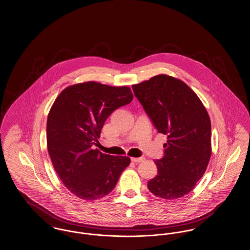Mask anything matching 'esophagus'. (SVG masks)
Wrapping results in <instances>:
<instances>
[{
	"label": "esophagus",
	"mask_w": 250,
	"mask_h": 250,
	"mask_svg": "<svg viewBox=\"0 0 250 250\" xmlns=\"http://www.w3.org/2000/svg\"><path fill=\"white\" fill-rule=\"evenodd\" d=\"M144 157H132L131 158V161L133 162H136V163H140V162H143L144 161Z\"/></svg>",
	"instance_id": "obj_1"
}]
</instances>
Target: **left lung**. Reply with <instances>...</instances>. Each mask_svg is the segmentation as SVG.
<instances>
[{
    "label": "left lung",
    "instance_id": "left-lung-1",
    "mask_svg": "<svg viewBox=\"0 0 250 250\" xmlns=\"http://www.w3.org/2000/svg\"><path fill=\"white\" fill-rule=\"evenodd\" d=\"M158 133L167 136L164 156L155 160L157 175L148 182L166 200L193 190L211 157V121L202 101L178 79L158 75L132 86Z\"/></svg>",
    "mask_w": 250,
    "mask_h": 250
}]
</instances>
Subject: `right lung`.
<instances>
[{"mask_svg": "<svg viewBox=\"0 0 250 250\" xmlns=\"http://www.w3.org/2000/svg\"><path fill=\"white\" fill-rule=\"evenodd\" d=\"M133 99L130 88L89 82L64 89L47 121L48 154L62 184L85 201L99 200L115 188L129 165L127 156L94 149L107 117Z\"/></svg>", "mask_w": 250, "mask_h": 250, "instance_id": "right-lung-1", "label": "right lung"}]
</instances>
